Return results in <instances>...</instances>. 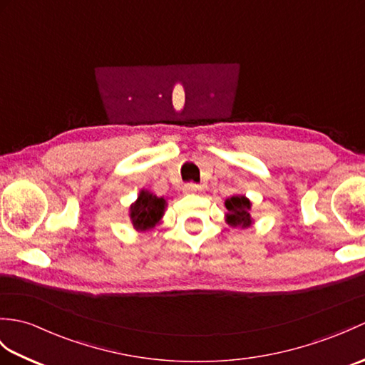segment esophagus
<instances>
[{"instance_id":"esophagus-1","label":"esophagus","mask_w":365,"mask_h":365,"mask_svg":"<svg viewBox=\"0 0 365 365\" xmlns=\"http://www.w3.org/2000/svg\"><path fill=\"white\" fill-rule=\"evenodd\" d=\"M183 191L187 192V195H199V192H202V187L196 183H188V185H185Z\"/></svg>"}]
</instances>
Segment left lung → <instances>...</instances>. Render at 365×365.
<instances>
[{
  "label": "left lung",
  "mask_w": 365,
  "mask_h": 365,
  "mask_svg": "<svg viewBox=\"0 0 365 365\" xmlns=\"http://www.w3.org/2000/svg\"><path fill=\"white\" fill-rule=\"evenodd\" d=\"M226 221L229 226L232 227H242L246 229L250 227L252 224V218H251V200L247 199L246 196H232L229 199H226Z\"/></svg>",
  "instance_id": "left-lung-1"
}]
</instances>
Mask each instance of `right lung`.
Wrapping results in <instances>:
<instances>
[{
  "label": "right lung",
  "mask_w": 365,
  "mask_h": 365,
  "mask_svg": "<svg viewBox=\"0 0 365 365\" xmlns=\"http://www.w3.org/2000/svg\"><path fill=\"white\" fill-rule=\"evenodd\" d=\"M166 199L155 196L153 192L141 190L138 199L130 205V221L139 232H145L157 226L165 215Z\"/></svg>",
  "instance_id": "obj_1"
}]
</instances>
